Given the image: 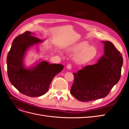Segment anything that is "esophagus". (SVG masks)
<instances>
[{
  "label": "esophagus",
  "instance_id": "34e87169",
  "mask_svg": "<svg viewBox=\"0 0 129 129\" xmlns=\"http://www.w3.org/2000/svg\"><path fill=\"white\" fill-rule=\"evenodd\" d=\"M66 67H67V68L68 69H71L72 67V64H68L67 65V66H66Z\"/></svg>",
  "mask_w": 129,
  "mask_h": 129
}]
</instances>
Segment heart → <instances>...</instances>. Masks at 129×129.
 Listing matches in <instances>:
<instances>
[{
    "label": "heart",
    "mask_w": 129,
    "mask_h": 129,
    "mask_svg": "<svg viewBox=\"0 0 129 129\" xmlns=\"http://www.w3.org/2000/svg\"><path fill=\"white\" fill-rule=\"evenodd\" d=\"M74 54H77L74 60L77 63L83 64L94 59L97 55V50L94 47L90 46L86 42H81L74 46L71 49Z\"/></svg>",
    "instance_id": "heart-1"
}]
</instances>
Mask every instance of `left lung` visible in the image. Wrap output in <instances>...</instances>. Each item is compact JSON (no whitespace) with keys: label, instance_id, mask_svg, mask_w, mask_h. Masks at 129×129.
Segmentation results:
<instances>
[{"label":"left lung","instance_id":"1","mask_svg":"<svg viewBox=\"0 0 129 129\" xmlns=\"http://www.w3.org/2000/svg\"><path fill=\"white\" fill-rule=\"evenodd\" d=\"M102 42L104 53L98 62L73 73L74 81L70 92L81 102L104 98L120 80L122 54L111 42Z\"/></svg>","mask_w":129,"mask_h":129}]
</instances>
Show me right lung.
<instances>
[{"instance_id":"add662e5","label":"right lung","mask_w":129,"mask_h":129,"mask_svg":"<svg viewBox=\"0 0 129 129\" xmlns=\"http://www.w3.org/2000/svg\"><path fill=\"white\" fill-rule=\"evenodd\" d=\"M26 31L15 38L7 57L9 79L19 91L29 97H38L47 92L56 75L63 69L60 64H49L42 61L34 67L26 68L23 61L27 49L42 42Z\"/></svg>"}]
</instances>
